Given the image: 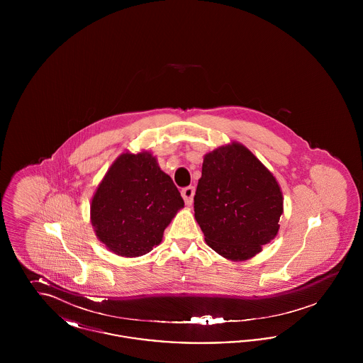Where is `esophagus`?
<instances>
[{
	"label": "esophagus",
	"mask_w": 363,
	"mask_h": 363,
	"mask_svg": "<svg viewBox=\"0 0 363 363\" xmlns=\"http://www.w3.org/2000/svg\"><path fill=\"white\" fill-rule=\"evenodd\" d=\"M181 194H182V197H184V200H185V204L190 207V206H191V203H193L194 188H193V186H186V188H184V189H182Z\"/></svg>",
	"instance_id": "esophagus-1"
}]
</instances>
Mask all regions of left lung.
<instances>
[{"label": "left lung", "instance_id": "8db88e82", "mask_svg": "<svg viewBox=\"0 0 363 363\" xmlns=\"http://www.w3.org/2000/svg\"><path fill=\"white\" fill-rule=\"evenodd\" d=\"M283 196L275 177L238 143L204 156L194 218L206 242L225 259L256 256L277 237Z\"/></svg>", "mask_w": 363, "mask_h": 363}]
</instances>
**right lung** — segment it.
<instances>
[{
	"instance_id": "obj_1",
	"label": "right lung",
	"mask_w": 363,
	"mask_h": 363,
	"mask_svg": "<svg viewBox=\"0 0 363 363\" xmlns=\"http://www.w3.org/2000/svg\"><path fill=\"white\" fill-rule=\"evenodd\" d=\"M184 207L173 179L150 152L122 154L108 169L91 203L98 238L118 256L151 252Z\"/></svg>"
}]
</instances>
